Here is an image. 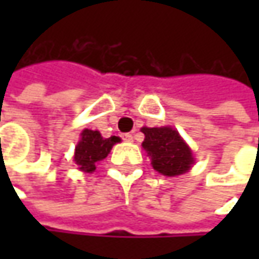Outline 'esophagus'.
I'll return each mask as SVG.
<instances>
[{"label":"esophagus","instance_id":"esophagus-1","mask_svg":"<svg viewBox=\"0 0 259 259\" xmlns=\"http://www.w3.org/2000/svg\"><path fill=\"white\" fill-rule=\"evenodd\" d=\"M121 137H122V140L126 141V143H131V141H133V134H130V133H125V134H122Z\"/></svg>","mask_w":259,"mask_h":259}]
</instances>
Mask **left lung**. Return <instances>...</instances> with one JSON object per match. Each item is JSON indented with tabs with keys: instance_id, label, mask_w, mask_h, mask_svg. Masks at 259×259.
<instances>
[{
	"instance_id": "obj_1",
	"label": "left lung",
	"mask_w": 259,
	"mask_h": 259,
	"mask_svg": "<svg viewBox=\"0 0 259 259\" xmlns=\"http://www.w3.org/2000/svg\"><path fill=\"white\" fill-rule=\"evenodd\" d=\"M141 131L145 135L143 148L151 157V164L155 171L173 177L189 171L194 164L190 147L174 128L143 126Z\"/></svg>"
}]
</instances>
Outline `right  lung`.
<instances>
[{
    "instance_id": "obj_1",
    "label": "right lung",
    "mask_w": 259,
    "mask_h": 259,
    "mask_svg": "<svg viewBox=\"0 0 259 259\" xmlns=\"http://www.w3.org/2000/svg\"><path fill=\"white\" fill-rule=\"evenodd\" d=\"M119 137L104 138L99 131L83 130L80 134V141L75 148V163L77 168L85 173H92L96 168V163L102 161L116 143H119Z\"/></svg>"
}]
</instances>
